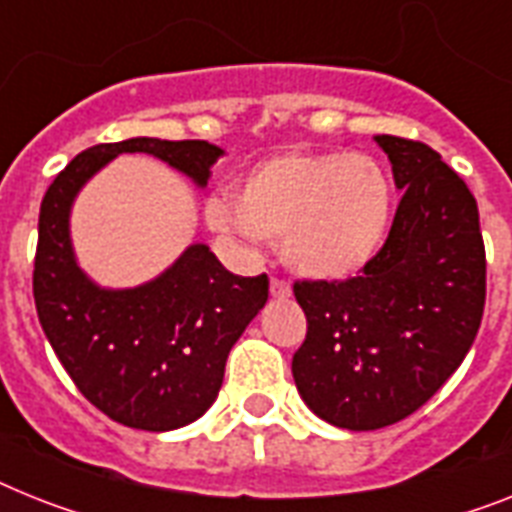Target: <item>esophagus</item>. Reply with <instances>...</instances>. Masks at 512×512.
<instances>
[{
    "instance_id": "34e87169",
    "label": "esophagus",
    "mask_w": 512,
    "mask_h": 512,
    "mask_svg": "<svg viewBox=\"0 0 512 512\" xmlns=\"http://www.w3.org/2000/svg\"><path fill=\"white\" fill-rule=\"evenodd\" d=\"M269 293H272V298H277V301H282V298H290V285L282 280H272L269 282Z\"/></svg>"
}]
</instances>
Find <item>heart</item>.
Returning a JSON list of instances; mask_svg holds the SVG:
<instances>
[{"label": "heart", "instance_id": "obj_1", "mask_svg": "<svg viewBox=\"0 0 512 512\" xmlns=\"http://www.w3.org/2000/svg\"><path fill=\"white\" fill-rule=\"evenodd\" d=\"M206 219L227 238L280 248L295 274L340 282L361 274L384 248L392 185L377 159L342 151H293L256 164L232 204L214 198Z\"/></svg>", "mask_w": 512, "mask_h": 512}]
</instances>
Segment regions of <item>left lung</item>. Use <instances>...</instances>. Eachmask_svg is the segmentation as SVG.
Masks as SVG:
<instances>
[{"mask_svg":"<svg viewBox=\"0 0 512 512\" xmlns=\"http://www.w3.org/2000/svg\"><path fill=\"white\" fill-rule=\"evenodd\" d=\"M377 143L403 190L384 248L356 277L293 285L308 322L295 387L350 432L398 424L432 398L474 345L487 301L479 206L463 177L421 141Z\"/></svg>","mask_w":512,"mask_h":512,"instance_id":"obj_1","label":"left lung"}]
</instances>
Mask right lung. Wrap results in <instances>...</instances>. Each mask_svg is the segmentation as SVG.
Masks as SVG:
<instances>
[{
    "label": "right lung",
    "mask_w": 512,
    "mask_h": 512,
    "mask_svg": "<svg viewBox=\"0 0 512 512\" xmlns=\"http://www.w3.org/2000/svg\"><path fill=\"white\" fill-rule=\"evenodd\" d=\"M135 151L201 188L225 154L209 141L128 138L75 156L41 201L33 298L46 340L88 403L130 429L170 432L217 400L230 348L264 308L269 280L227 272L204 243L146 285L104 290L88 280L70 243V206L88 177Z\"/></svg>",
    "instance_id": "obj_1"
}]
</instances>
